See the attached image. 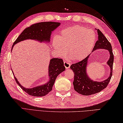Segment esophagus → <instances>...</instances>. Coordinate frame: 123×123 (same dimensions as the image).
<instances>
[{"label": "esophagus", "instance_id": "esophagus-1", "mask_svg": "<svg viewBox=\"0 0 123 123\" xmlns=\"http://www.w3.org/2000/svg\"><path fill=\"white\" fill-rule=\"evenodd\" d=\"M64 67H65V68H67V69H68V68H70V66H71V64L69 62H68L64 61Z\"/></svg>", "mask_w": 123, "mask_h": 123}]
</instances>
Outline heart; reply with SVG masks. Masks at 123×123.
Masks as SVG:
<instances>
[{
  "label": "heart",
  "mask_w": 123,
  "mask_h": 123,
  "mask_svg": "<svg viewBox=\"0 0 123 123\" xmlns=\"http://www.w3.org/2000/svg\"><path fill=\"white\" fill-rule=\"evenodd\" d=\"M96 40L92 30L77 25L62 30L58 37L53 39L52 46L59 55L64 56L68 50L73 60L80 61L89 55Z\"/></svg>",
  "instance_id": "1"
}]
</instances>
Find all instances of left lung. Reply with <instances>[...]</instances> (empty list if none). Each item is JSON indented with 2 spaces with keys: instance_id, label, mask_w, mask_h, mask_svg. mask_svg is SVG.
Segmentation results:
<instances>
[{
  "instance_id": "1",
  "label": "left lung",
  "mask_w": 123,
  "mask_h": 123,
  "mask_svg": "<svg viewBox=\"0 0 123 123\" xmlns=\"http://www.w3.org/2000/svg\"><path fill=\"white\" fill-rule=\"evenodd\" d=\"M96 30H97L98 35V40L96 42L92 50L94 51L99 49H105L108 50L110 52V56L107 62V64L110 68V76L107 79L101 81H93L90 79L87 74L86 70L89 55L81 61L72 64L70 68L74 74L73 81L74 89L78 93L84 96H89L95 94L105 88L109 84L112 75L114 55L113 54L111 45L101 31L99 29Z\"/></svg>"
}]
</instances>
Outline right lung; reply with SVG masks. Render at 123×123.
<instances>
[{
    "label": "right lung",
    "instance_id": "right-lung-1",
    "mask_svg": "<svg viewBox=\"0 0 123 123\" xmlns=\"http://www.w3.org/2000/svg\"><path fill=\"white\" fill-rule=\"evenodd\" d=\"M60 24L55 22H43L31 25L26 28L18 36L13 44L11 51L15 44L26 39L35 40L40 43H49L52 31L56 29ZM48 68L49 80L42 85L32 88H26L22 86L14 76L15 80L21 88L30 95L34 97L45 96L52 90L56 77L65 70L63 60L59 58H53L50 60ZM12 73H13V71Z\"/></svg>",
    "mask_w": 123,
    "mask_h": 123
}]
</instances>
